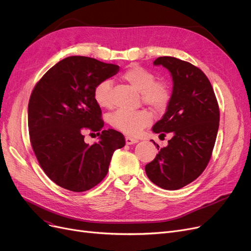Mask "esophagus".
<instances>
[{
	"label": "esophagus",
	"mask_w": 251,
	"mask_h": 251,
	"mask_svg": "<svg viewBox=\"0 0 251 251\" xmlns=\"http://www.w3.org/2000/svg\"><path fill=\"white\" fill-rule=\"evenodd\" d=\"M125 141H126V144H128V146H130V144L137 143V142H138V139L132 138V137H130V136H126V137H125Z\"/></svg>",
	"instance_id": "34e87169"
}]
</instances>
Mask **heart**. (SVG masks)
Instances as JSON below:
<instances>
[{
	"label": "heart",
	"instance_id": "b5f03b06",
	"mask_svg": "<svg viewBox=\"0 0 251 251\" xmlns=\"http://www.w3.org/2000/svg\"><path fill=\"white\" fill-rule=\"evenodd\" d=\"M122 78L132 85L141 94L144 103L151 105L154 110H163L170 100L169 86L162 81H156L154 74L141 67L133 65L122 75ZM112 84L109 80H101L94 88V100L100 108H111L113 105L111 96ZM152 122V115L148 110L136 112L117 111L110 116L111 125L121 132L135 136L150 126Z\"/></svg>",
	"mask_w": 251,
	"mask_h": 251
}]
</instances>
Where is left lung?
Listing matches in <instances>:
<instances>
[{"label": "left lung", "instance_id": "obj_1", "mask_svg": "<svg viewBox=\"0 0 251 251\" xmlns=\"http://www.w3.org/2000/svg\"><path fill=\"white\" fill-rule=\"evenodd\" d=\"M153 64L170 71L173 92L152 131L171 133L172 138L146 166V173L156 186L177 190L201 176L210 160L219 129V104L208 78L194 65L174 57H160Z\"/></svg>", "mask_w": 251, "mask_h": 251}]
</instances>
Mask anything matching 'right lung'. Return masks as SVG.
I'll use <instances>...</instances> for the list:
<instances>
[{"label":"right lung","instance_id":"1","mask_svg":"<svg viewBox=\"0 0 251 251\" xmlns=\"http://www.w3.org/2000/svg\"><path fill=\"white\" fill-rule=\"evenodd\" d=\"M119 72V66L71 56L57 63L34 86L28 102L31 147L47 176L74 192L95 187L105 177L114 151L125 146L122 133L102 130L94 88ZM86 129L100 141L84 142Z\"/></svg>","mask_w":251,"mask_h":251}]
</instances>
